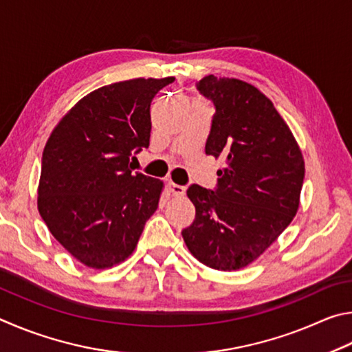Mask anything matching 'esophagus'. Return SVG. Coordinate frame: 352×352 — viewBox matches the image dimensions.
Returning <instances> with one entry per match:
<instances>
[{"label":"esophagus","instance_id":"34e87169","mask_svg":"<svg viewBox=\"0 0 352 352\" xmlns=\"http://www.w3.org/2000/svg\"><path fill=\"white\" fill-rule=\"evenodd\" d=\"M168 187H170V192L175 195V196H184V195H186V187L177 186V184H173V182L168 184Z\"/></svg>","mask_w":352,"mask_h":352}]
</instances>
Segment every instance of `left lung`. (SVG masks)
Masks as SVG:
<instances>
[{"label":"left lung","mask_w":352,"mask_h":352,"mask_svg":"<svg viewBox=\"0 0 352 352\" xmlns=\"http://www.w3.org/2000/svg\"><path fill=\"white\" fill-rule=\"evenodd\" d=\"M196 86L217 109L206 153L226 166L214 190L188 187L196 217L182 236L196 260L230 272L254 263L291 224L305 160L287 123L254 85L207 76Z\"/></svg>","instance_id":"obj_1"}]
</instances>
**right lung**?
<instances>
[{"label": "right lung", "instance_id": "add662e5", "mask_svg": "<svg viewBox=\"0 0 352 352\" xmlns=\"http://www.w3.org/2000/svg\"><path fill=\"white\" fill-rule=\"evenodd\" d=\"M175 77L102 86L67 111L41 159L38 212L54 238L92 269L133 254L164 182L133 173L129 159L150 145V104Z\"/></svg>", "mask_w": 352, "mask_h": 352}]
</instances>
